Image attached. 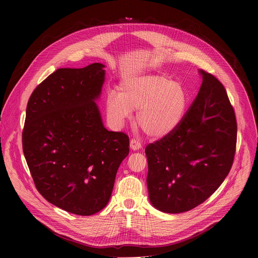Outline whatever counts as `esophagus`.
I'll list each match as a JSON object with an SVG mask.
<instances>
[{
  "instance_id": "obj_1",
  "label": "esophagus",
  "mask_w": 258,
  "mask_h": 258,
  "mask_svg": "<svg viewBox=\"0 0 258 258\" xmlns=\"http://www.w3.org/2000/svg\"><path fill=\"white\" fill-rule=\"evenodd\" d=\"M130 147L131 149L134 150V151H138L140 149H142V144L139 140H136V139H132L131 142H130Z\"/></svg>"
}]
</instances>
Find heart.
Segmentation results:
<instances>
[{
  "instance_id": "obj_1",
  "label": "heart",
  "mask_w": 258,
  "mask_h": 258,
  "mask_svg": "<svg viewBox=\"0 0 258 258\" xmlns=\"http://www.w3.org/2000/svg\"><path fill=\"white\" fill-rule=\"evenodd\" d=\"M107 95V113L116 126H121L137 110V122L152 138L161 139L173 133L186 115L189 96L179 82L159 73H142L124 78Z\"/></svg>"
}]
</instances>
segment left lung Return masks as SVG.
<instances>
[{"mask_svg": "<svg viewBox=\"0 0 258 258\" xmlns=\"http://www.w3.org/2000/svg\"><path fill=\"white\" fill-rule=\"evenodd\" d=\"M199 75L201 88L179 126L145 149L149 200L165 213L203 203L222 185L234 161V109L222 83L202 69Z\"/></svg>", "mask_w": 258, "mask_h": 258, "instance_id": "1", "label": "left lung"}]
</instances>
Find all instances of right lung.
Returning <instances> with one entry per match:
<instances>
[{"label":"right lung","mask_w":258,"mask_h":258,"mask_svg":"<svg viewBox=\"0 0 258 258\" xmlns=\"http://www.w3.org/2000/svg\"><path fill=\"white\" fill-rule=\"evenodd\" d=\"M104 67L57 69L36 87L26 107L22 147L34 185L48 202L78 215L107 205L130 152L128 137L104 126L96 103Z\"/></svg>","instance_id":"1"}]
</instances>
